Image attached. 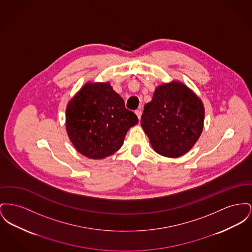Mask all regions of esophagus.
<instances>
[{
    "mask_svg": "<svg viewBox=\"0 0 252 252\" xmlns=\"http://www.w3.org/2000/svg\"><path fill=\"white\" fill-rule=\"evenodd\" d=\"M135 114L137 115V117L140 120L141 116H142V111L140 109H137V110H135Z\"/></svg>",
    "mask_w": 252,
    "mask_h": 252,
    "instance_id": "1",
    "label": "esophagus"
}]
</instances>
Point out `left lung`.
I'll return each mask as SVG.
<instances>
[{
	"instance_id": "1",
	"label": "left lung",
	"mask_w": 252,
	"mask_h": 252,
	"mask_svg": "<svg viewBox=\"0 0 252 252\" xmlns=\"http://www.w3.org/2000/svg\"><path fill=\"white\" fill-rule=\"evenodd\" d=\"M204 117L201 100L185 85L172 82L155 89L152 101L145 105L141 125L157 153L176 158L197 142Z\"/></svg>"
}]
</instances>
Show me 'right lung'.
<instances>
[{
  "mask_svg": "<svg viewBox=\"0 0 252 252\" xmlns=\"http://www.w3.org/2000/svg\"><path fill=\"white\" fill-rule=\"evenodd\" d=\"M138 123L109 83L87 84L66 107V131L75 148L90 159L115 153Z\"/></svg>",
  "mask_w": 252,
  "mask_h": 252,
  "instance_id": "right-lung-1",
  "label": "right lung"
}]
</instances>
